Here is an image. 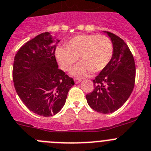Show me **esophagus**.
Here are the masks:
<instances>
[{"instance_id":"34e87169","label":"esophagus","mask_w":151,"mask_h":151,"mask_svg":"<svg viewBox=\"0 0 151 151\" xmlns=\"http://www.w3.org/2000/svg\"><path fill=\"white\" fill-rule=\"evenodd\" d=\"M74 83H79L81 81V80L79 78H74Z\"/></svg>"}]
</instances>
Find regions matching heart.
Segmentation results:
<instances>
[{
    "label": "heart",
    "instance_id": "heart-1",
    "mask_svg": "<svg viewBox=\"0 0 151 151\" xmlns=\"http://www.w3.org/2000/svg\"><path fill=\"white\" fill-rule=\"evenodd\" d=\"M112 41L105 35H78L65 43V47L55 50V57L61 68L68 71L78 58L79 63L71 74L76 77H85L92 71L104 70L112 59Z\"/></svg>",
    "mask_w": 151,
    "mask_h": 151
}]
</instances>
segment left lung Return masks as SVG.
I'll list each match as a JSON object with an SVG mask.
<instances>
[{
	"label": "left lung",
	"instance_id": "left-lung-1",
	"mask_svg": "<svg viewBox=\"0 0 151 151\" xmlns=\"http://www.w3.org/2000/svg\"><path fill=\"white\" fill-rule=\"evenodd\" d=\"M106 33L112 40V59L92 81L94 89L86 96L91 108L101 114L114 112L127 101L134 89L136 71L134 57L124 40Z\"/></svg>",
	"mask_w": 151,
	"mask_h": 151
}]
</instances>
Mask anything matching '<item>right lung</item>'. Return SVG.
<instances>
[{
  "label": "right lung",
  "instance_id": "right-lung-1",
  "mask_svg": "<svg viewBox=\"0 0 151 151\" xmlns=\"http://www.w3.org/2000/svg\"><path fill=\"white\" fill-rule=\"evenodd\" d=\"M55 43L49 32L42 33L20 47L14 58L13 80L19 97L36 114L52 116L65 103L72 77L59 69Z\"/></svg>",
  "mask_w": 151,
  "mask_h": 151
}]
</instances>
